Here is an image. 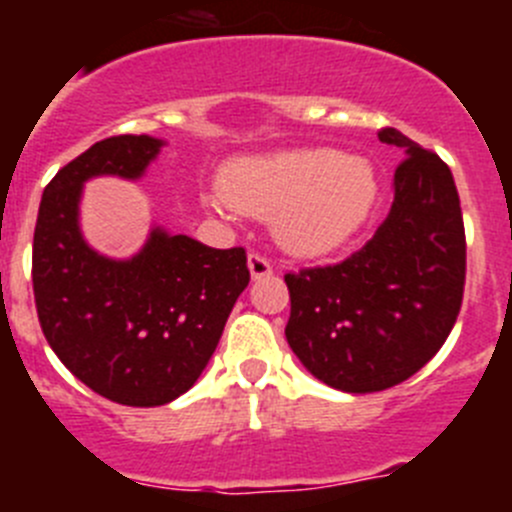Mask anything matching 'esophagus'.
I'll return each mask as SVG.
<instances>
[{
    "instance_id": "obj_1",
    "label": "esophagus",
    "mask_w": 512,
    "mask_h": 512,
    "mask_svg": "<svg viewBox=\"0 0 512 512\" xmlns=\"http://www.w3.org/2000/svg\"><path fill=\"white\" fill-rule=\"evenodd\" d=\"M248 269H251V277L256 279V282L274 274V266H271V261L266 259L264 253H259V251L248 253Z\"/></svg>"
}]
</instances>
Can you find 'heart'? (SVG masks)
Here are the masks:
<instances>
[{"label":"heart","instance_id":"heart-1","mask_svg":"<svg viewBox=\"0 0 512 512\" xmlns=\"http://www.w3.org/2000/svg\"><path fill=\"white\" fill-rule=\"evenodd\" d=\"M225 202L248 215H274V233L295 253H323L361 228L377 197L364 158L336 148H292L230 161L220 171Z\"/></svg>","mask_w":512,"mask_h":512}]
</instances>
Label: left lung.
Here are the masks:
<instances>
[{"instance_id":"obj_1","label":"left lung","mask_w":512,"mask_h":512,"mask_svg":"<svg viewBox=\"0 0 512 512\" xmlns=\"http://www.w3.org/2000/svg\"><path fill=\"white\" fill-rule=\"evenodd\" d=\"M377 135L405 153L387 220L338 264L284 274L289 346L320 382L354 395L395 387L438 354L459 318L467 279L451 169L400 130Z\"/></svg>"}]
</instances>
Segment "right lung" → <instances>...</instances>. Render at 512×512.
I'll list each match as a JSON object with an SVG mask.
<instances>
[{
    "instance_id": "1",
    "label": "right lung",
    "mask_w": 512,
    "mask_h": 512,
    "mask_svg": "<svg viewBox=\"0 0 512 512\" xmlns=\"http://www.w3.org/2000/svg\"><path fill=\"white\" fill-rule=\"evenodd\" d=\"M161 140L112 135L58 169L33 235L40 328L63 366L89 390L130 408H156L197 382L251 282L246 248H210L153 230L130 261L104 259L76 223L89 176L135 179Z\"/></svg>"
}]
</instances>
